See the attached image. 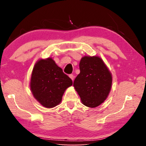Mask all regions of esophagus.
<instances>
[{
	"instance_id": "1",
	"label": "esophagus",
	"mask_w": 146,
	"mask_h": 146,
	"mask_svg": "<svg viewBox=\"0 0 146 146\" xmlns=\"http://www.w3.org/2000/svg\"><path fill=\"white\" fill-rule=\"evenodd\" d=\"M69 76H70V78L71 79V80H74V76H73V75H72V74H71V75H69Z\"/></svg>"
}]
</instances>
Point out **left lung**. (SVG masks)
I'll list each match as a JSON object with an SVG mask.
<instances>
[{
	"instance_id": "8db88e82",
	"label": "left lung",
	"mask_w": 146,
	"mask_h": 146,
	"mask_svg": "<svg viewBox=\"0 0 146 146\" xmlns=\"http://www.w3.org/2000/svg\"><path fill=\"white\" fill-rule=\"evenodd\" d=\"M80 72L73 82L81 102L89 108L100 106L111 89L112 75L98 56H84L79 64Z\"/></svg>"
}]
</instances>
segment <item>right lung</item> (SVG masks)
<instances>
[{"label": "right lung", "mask_w": 146, "mask_h": 146, "mask_svg": "<svg viewBox=\"0 0 146 146\" xmlns=\"http://www.w3.org/2000/svg\"><path fill=\"white\" fill-rule=\"evenodd\" d=\"M72 84L71 79L49 57L39 59L35 64L29 86L34 98L42 106L52 108L61 102L66 89Z\"/></svg>", "instance_id": "right-lung-1"}]
</instances>
